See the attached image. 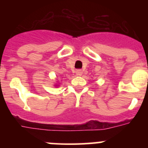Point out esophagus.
I'll return each instance as SVG.
<instances>
[{
	"instance_id": "1",
	"label": "esophagus",
	"mask_w": 148,
	"mask_h": 148,
	"mask_svg": "<svg viewBox=\"0 0 148 148\" xmlns=\"http://www.w3.org/2000/svg\"><path fill=\"white\" fill-rule=\"evenodd\" d=\"M75 73H76V75H78V76H82V74H83V72H82V70H76Z\"/></svg>"
}]
</instances>
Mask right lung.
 Listing matches in <instances>:
<instances>
[{
  "mask_svg": "<svg viewBox=\"0 0 148 148\" xmlns=\"http://www.w3.org/2000/svg\"><path fill=\"white\" fill-rule=\"evenodd\" d=\"M55 86H56V87H58V86H59V83H56L55 84Z\"/></svg>",
  "mask_w": 148,
  "mask_h": 148,
  "instance_id": "obj_1",
  "label": "right lung"
}]
</instances>
